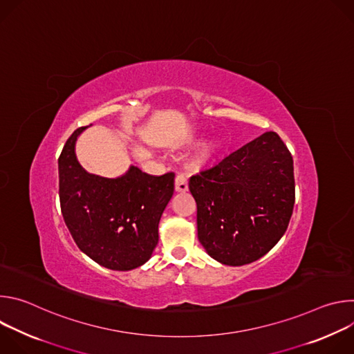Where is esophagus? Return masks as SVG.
<instances>
[{
    "label": "esophagus",
    "instance_id": "esophagus-1",
    "mask_svg": "<svg viewBox=\"0 0 354 354\" xmlns=\"http://www.w3.org/2000/svg\"><path fill=\"white\" fill-rule=\"evenodd\" d=\"M175 190L178 193H185L187 192V180H186V176L179 174L176 178H175Z\"/></svg>",
    "mask_w": 354,
    "mask_h": 354
}]
</instances>
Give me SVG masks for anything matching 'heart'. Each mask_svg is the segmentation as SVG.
<instances>
[{
    "label": "heart",
    "mask_w": 354,
    "mask_h": 354,
    "mask_svg": "<svg viewBox=\"0 0 354 354\" xmlns=\"http://www.w3.org/2000/svg\"><path fill=\"white\" fill-rule=\"evenodd\" d=\"M192 142H193V138H186V140L180 141V145H190ZM218 151H220V140L218 138L212 137V138L201 141L186 164L187 169L193 171V172L203 169L206 165H209L214 160Z\"/></svg>",
    "instance_id": "b5f03b06"
}]
</instances>
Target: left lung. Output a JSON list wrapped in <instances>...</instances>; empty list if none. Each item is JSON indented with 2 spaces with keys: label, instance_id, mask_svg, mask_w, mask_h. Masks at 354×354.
<instances>
[{
  "label": "left lung",
  "instance_id": "1",
  "mask_svg": "<svg viewBox=\"0 0 354 354\" xmlns=\"http://www.w3.org/2000/svg\"><path fill=\"white\" fill-rule=\"evenodd\" d=\"M197 236L207 254L228 266L258 261L284 235L292 214V157L274 131H266L192 176Z\"/></svg>",
  "mask_w": 354,
  "mask_h": 354
}]
</instances>
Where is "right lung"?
<instances>
[{"label":"right lung","mask_w":354,"mask_h":354,"mask_svg":"<svg viewBox=\"0 0 354 354\" xmlns=\"http://www.w3.org/2000/svg\"><path fill=\"white\" fill-rule=\"evenodd\" d=\"M77 129L59 158L62 213L86 257L112 270L144 265L158 243V224L174 194V174L153 176L130 165L118 178L89 174L78 162Z\"/></svg>","instance_id":"right-lung-1"}]
</instances>
